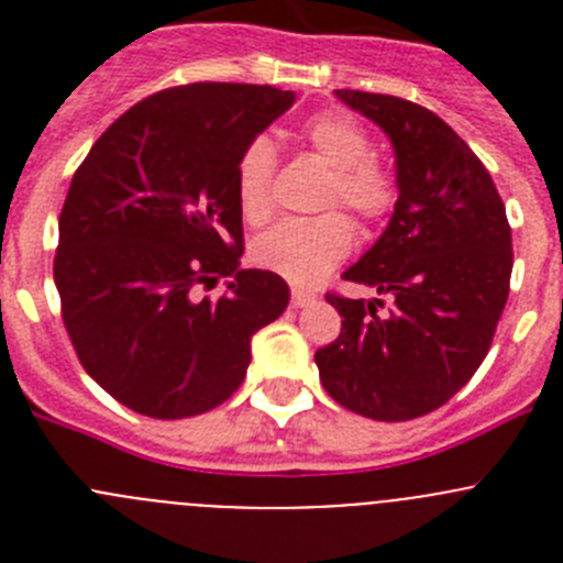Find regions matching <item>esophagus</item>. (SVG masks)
I'll list each match as a JSON object with an SVG mask.
<instances>
[{"mask_svg":"<svg viewBox=\"0 0 563 563\" xmlns=\"http://www.w3.org/2000/svg\"><path fill=\"white\" fill-rule=\"evenodd\" d=\"M310 301H316L310 290H301V287H292V307H307Z\"/></svg>","mask_w":563,"mask_h":563,"instance_id":"obj_1","label":"esophagus"}]
</instances>
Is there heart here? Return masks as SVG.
<instances>
[{
	"label": "heart",
	"mask_w": 563,
	"mask_h": 563,
	"mask_svg": "<svg viewBox=\"0 0 563 563\" xmlns=\"http://www.w3.org/2000/svg\"><path fill=\"white\" fill-rule=\"evenodd\" d=\"M301 137L330 172L321 206L350 208L363 225H377L395 211L397 180L389 168L372 157V137L346 112L327 109L301 126ZM276 148L267 137H253L239 154L236 202L251 225H262L273 211ZM355 228L341 211L310 220H282L256 236L251 256L258 267L285 276L292 285H316L332 267L350 256Z\"/></svg>",
	"instance_id": "obj_1"
}]
</instances>
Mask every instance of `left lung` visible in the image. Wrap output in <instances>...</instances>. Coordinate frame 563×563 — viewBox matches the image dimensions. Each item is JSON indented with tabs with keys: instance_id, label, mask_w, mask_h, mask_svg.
Returning a JSON list of instances; mask_svg holds the SVG:
<instances>
[{
	"instance_id": "1",
	"label": "left lung",
	"mask_w": 563,
	"mask_h": 563,
	"mask_svg": "<svg viewBox=\"0 0 563 563\" xmlns=\"http://www.w3.org/2000/svg\"><path fill=\"white\" fill-rule=\"evenodd\" d=\"M335 96L389 134L400 197L383 236L343 273L389 305L327 292L341 335L316 352V366L343 409L415 420L449 402L490 350L514 271L505 202L440 114L380 92Z\"/></svg>"
}]
</instances>
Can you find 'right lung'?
<instances>
[{"label": "right lung", "instance_id": "right-lung-1", "mask_svg": "<svg viewBox=\"0 0 563 563\" xmlns=\"http://www.w3.org/2000/svg\"><path fill=\"white\" fill-rule=\"evenodd\" d=\"M296 96L200 81L143 98L73 174L53 262L87 375L154 420L217 409L242 386L251 341L287 310L278 273L239 271L236 163ZM231 277L222 297H200Z\"/></svg>", "mask_w": 563, "mask_h": 563}]
</instances>
